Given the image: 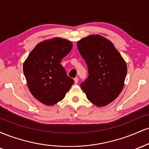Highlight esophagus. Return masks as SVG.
I'll return each instance as SVG.
<instances>
[{
    "label": "esophagus",
    "mask_w": 149,
    "mask_h": 149,
    "mask_svg": "<svg viewBox=\"0 0 149 149\" xmlns=\"http://www.w3.org/2000/svg\"><path fill=\"white\" fill-rule=\"evenodd\" d=\"M74 82H75V84H77V83H78V77H76V78H74Z\"/></svg>",
    "instance_id": "1"
}]
</instances>
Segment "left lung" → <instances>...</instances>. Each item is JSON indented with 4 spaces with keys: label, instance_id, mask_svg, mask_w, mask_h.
<instances>
[{
    "label": "left lung",
    "instance_id": "8db88e82",
    "mask_svg": "<svg viewBox=\"0 0 149 149\" xmlns=\"http://www.w3.org/2000/svg\"><path fill=\"white\" fill-rule=\"evenodd\" d=\"M77 46L88 67L89 76L80 85L82 90L95 105H108L123 88L126 62L113 44L98 34L80 39Z\"/></svg>",
    "mask_w": 149,
    "mask_h": 149
}]
</instances>
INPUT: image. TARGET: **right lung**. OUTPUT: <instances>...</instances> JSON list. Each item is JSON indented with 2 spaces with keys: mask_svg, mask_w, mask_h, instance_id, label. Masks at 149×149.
<instances>
[{
  "mask_svg": "<svg viewBox=\"0 0 149 149\" xmlns=\"http://www.w3.org/2000/svg\"><path fill=\"white\" fill-rule=\"evenodd\" d=\"M72 47V42L61 38L43 40L37 44L24 62L29 91L45 105L53 106L62 100L74 83L60 64Z\"/></svg>",
  "mask_w": 149,
  "mask_h": 149,
  "instance_id": "obj_1",
  "label": "right lung"
}]
</instances>
